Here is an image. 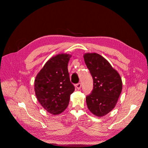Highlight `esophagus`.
<instances>
[{
	"instance_id": "34e87169",
	"label": "esophagus",
	"mask_w": 148,
	"mask_h": 148,
	"mask_svg": "<svg viewBox=\"0 0 148 148\" xmlns=\"http://www.w3.org/2000/svg\"><path fill=\"white\" fill-rule=\"evenodd\" d=\"M76 88L77 89H81V87H82V85H81V84L80 83H78V84H76Z\"/></svg>"
}]
</instances>
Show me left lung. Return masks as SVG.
I'll list each match as a JSON object with an SVG mask.
<instances>
[{
    "label": "left lung",
    "instance_id": "8db88e82",
    "mask_svg": "<svg viewBox=\"0 0 148 148\" xmlns=\"http://www.w3.org/2000/svg\"><path fill=\"white\" fill-rule=\"evenodd\" d=\"M84 59L93 79V89L86 97V103L92 114L101 117L116 106L122 91L121 77L101 55L86 53Z\"/></svg>",
    "mask_w": 148,
    "mask_h": 148
}]
</instances>
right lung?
<instances>
[{"label":"right lung","instance_id":"add662e5","mask_svg":"<svg viewBox=\"0 0 148 148\" xmlns=\"http://www.w3.org/2000/svg\"><path fill=\"white\" fill-rule=\"evenodd\" d=\"M71 55L61 53L52 57L44 64L34 79L36 99L47 112L57 115L69 104L74 86L70 81L68 63Z\"/></svg>","mask_w":148,"mask_h":148}]
</instances>
